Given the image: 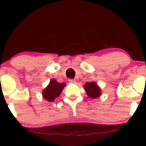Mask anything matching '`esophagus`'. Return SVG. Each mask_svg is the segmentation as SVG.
Returning a JSON list of instances; mask_svg holds the SVG:
<instances>
[{
  "label": "esophagus",
  "mask_w": 146,
  "mask_h": 146,
  "mask_svg": "<svg viewBox=\"0 0 146 146\" xmlns=\"http://www.w3.org/2000/svg\"><path fill=\"white\" fill-rule=\"evenodd\" d=\"M69 82L70 83H72V84H76V80L74 79H69Z\"/></svg>",
  "instance_id": "esophagus-1"
}]
</instances>
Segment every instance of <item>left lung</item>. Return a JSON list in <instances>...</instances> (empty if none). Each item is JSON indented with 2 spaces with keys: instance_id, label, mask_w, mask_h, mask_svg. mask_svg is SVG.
I'll return each mask as SVG.
<instances>
[{
  "instance_id": "left-lung-1",
  "label": "left lung",
  "mask_w": 146,
  "mask_h": 146,
  "mask_svg": "<svg viewBox=\"0 0 146 146\" xmlns=\"http://www.w3.org/2000/svg\"><path fill=\"white\" fill-rule=\"evenodd\" d=\"M84 88L87 95L91 98H96L101 94V90L95 82H86Z\"/></svg>"
}]
</instances>
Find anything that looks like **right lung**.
Here are the masks:
<instances>
[{
  "label": "right lung",
  "mask_w": 146,
  "mask_h": 146,
  "mask_svg": "<svg viewBox=\"0 0 146 146\" xmlns=\"http://www.w3.org/2000/svg\"><path fill=\"white\" fill-rule=\"evenodd\" d=\"M65 86V83L60 84L56 80H51L48 86L42 92L44 98L48 102H53L56 98L59 96Z\"/></svg>",
  "instance_id": "add662e5"
}]
</instances>
